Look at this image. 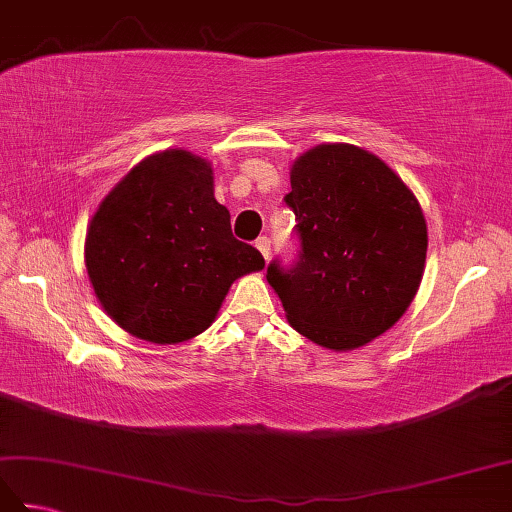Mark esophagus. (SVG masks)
Returning a JSON list of instances; mask_svg holds the SVG:
<instances>
[{
    "instance_id": "34e87169",
    "label": "esophagus",
    "mask_w": 512,
    "mask_h": 512,
    "mask_svg": "<svg viewBox=\"0 0 512 512\" xmlns=\"http://www.w3.org/2000/svg\"><path fill=\"white\" fill-rule=\"evenodd\" d=\"M255 246H257L259 253L264 255V259L270 257V239H268V237H257V239H255Z\"/></svg>"
}]
</instances>
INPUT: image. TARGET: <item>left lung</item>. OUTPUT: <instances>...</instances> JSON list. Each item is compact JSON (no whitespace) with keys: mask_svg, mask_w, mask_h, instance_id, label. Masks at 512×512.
<instances>
[{"mask_svg":"<svg viewBox=\"0 0 512 512\" xmlns=\"http://www.w3.org/2000/svg\"><path fill=\"white\" fill-rule=\"evenodd\" d=\"M284 202L297 217L299 257L273 259L266 279L299 334L334 352L387 332L413 301L427 259L416 195L378 156L319 145L295 160Z\"/></svg>","mask_w":512,"mask_h":512,"instance_id":"left-lung-1","label":"left lung"}]
</instances>
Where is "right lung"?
<instances>
[{"label":"right lung","instance_id":"right-lung-1","mask_svg":"<svg viewBox=\"0 0 512 512\" xmlns=\"http://www.w3.org/2000/svg\"><path fill=\"white\" fill-rule=\"evenodd\" d=\"M264 266L255 246L233 237L209 162L184 149L138 162L85 235V268L105 312L160 345L204 332L233 281Z\"/></svg>","mask_w":512,"mask_h":512}]
</instances>
